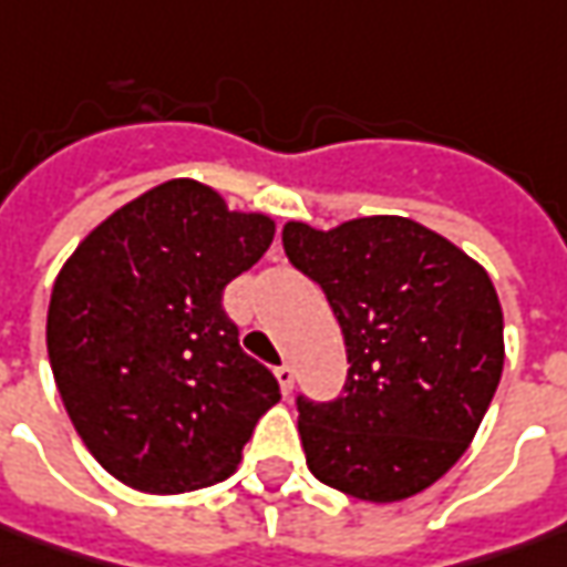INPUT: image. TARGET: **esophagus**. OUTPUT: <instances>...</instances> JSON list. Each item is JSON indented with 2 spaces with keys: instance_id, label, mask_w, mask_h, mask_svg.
<instances>
[{
  "instance_id": "1",
  "label": "esophagus",
  "mask_w": 567,
  "mask_h": 567,
  "mask_svg": "<svg viewBox=\"0 0 567 567\" xmlns=\"http://www.w3.org/2000/svg\"><path fill=\"white\" fill-rule=\"evenodd\" d=\"M276 380L282 385V395H291V389H295V370L282 363V367H276Z\"/></svg>"
}]
</instances>
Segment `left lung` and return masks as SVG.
Returning a JSON list of instances; mask_svg holds the SVG:
<instances>
[{"label":"left lung","mask_w":567,"mask_h":567,"mask_svg":"<svg viewBox=\"0 0 567 567\" xmlns=\"http://www.w3.org/2000/svg\"><path fill=\"white\" fill-rule=\"evenodd\" d=\"M282 245L326 291L351 363L336 401L298 395L307 467L361 502L417 496L464 455L496 395L505 342L486 269L404 216L288 223Z\"/></svg>","instance_id":"obj_1"}]
</instances>
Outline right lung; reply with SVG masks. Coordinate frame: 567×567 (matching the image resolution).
<instances>
[{"label":"right lung","mask_w":567,"mask_h":567,"mask_svg":"<svg viewBox=\"0 0 567 567\" xmlns=\"http://www.w3.org/2000/svg\"><path fill=\"white\" fill-rule=\"evenodd\" d=\"M272 235L264 213L175 178L115 209L62 266L47 317L52 377L90 455L131 489L219 483L282 399L223 310L225 285Z\"/></svg>","instance_id":"right-lung-1"}]
</instances>
